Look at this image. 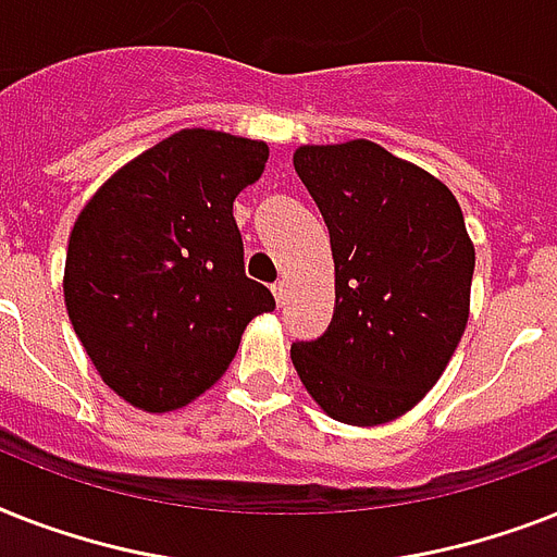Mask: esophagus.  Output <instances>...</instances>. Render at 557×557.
Masks as SVG:
<instances>
[{
  "label": "esophagus",
  "mask_w": 557,
  "mask_h": 557,
  "mask_svg": "<svg viewBox=\"0 0 557 557\" xmlns=\"http://www.w3.org/2000/svg\"><path fill=\"white\" fill-rule=\"evenodd\" d=\"M273 296H275V305L282 307L284 301H287V284H284V282H275V284H273Z\"/></svg>",
  "instance_id": "34e87169"
}]
</instances>
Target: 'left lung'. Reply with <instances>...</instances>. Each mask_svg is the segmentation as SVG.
I'll return each mask as SVG.
<instances>
[{
	"mask_svg": "<svg viewBox=\"0 0 557 557\" xmlns=\"http://www.w3.org/2000/svg\"><path fill=\"white\" fill-rule=\"evenodd\" d=\"M293 166L336 267L333 319L319 339L293 345L296 373L333 420H397L437 385L469 322L474 244L460 203L371 140L299 146Z\"/></svg>",
	"mask_w": 557,
	"mask_h": 557,
	"instance_id": "8db88e82",
	"label": "left lung"
}]
</instances>
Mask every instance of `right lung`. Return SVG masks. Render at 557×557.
<instances>
[{"label": "right lung", "mask_w": 557, "mask_h": 557, "mask_svg": "<svg viewBox=\"0 0 557 557\" xmlns=\"http://www.w3.org/2000/svg\"><path fill=\"white\" fill-rule=\"evenodd\" d=\"M264 140L184 128L120 166L74 221L65 310L97 373L149 413L212 388L273 293L244 273L233 201Z\"/></svg>", "instance_id": "1"}]
</instances>
